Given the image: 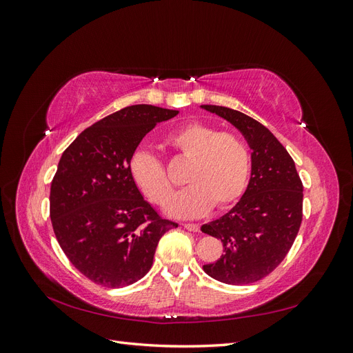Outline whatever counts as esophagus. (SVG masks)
<instances>
[{
	"label": "esophagus",
	"instance_id": "1",
	"mask_svg": "<svg viewBox=\"0 0 353 353\" xmlns=\"http://www.w3.org/2000/svg\"><path fill=\"white\" fill-rule=\"evenodd\" d=\"M184 228L188 230V231H193V232H199L200 231L199 223H184Z\"/></svg>",
	"mask_w": 353,
	"mask_h": 353
}]
</instances>
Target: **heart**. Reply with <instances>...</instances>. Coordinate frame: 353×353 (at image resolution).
Masks as SVG:
<instances>
[{
  "label": "heart",
  "instance_id": "b5f03b06",
  "mask_svg": "<svg viewBox=\"0 0 353 353\" xmlns=\"http://www.w3.org/2000/svg\"><path fill=\"white\" fill-rule=\"evenodd\" d=\"M168 144L191 162L185 175L191 185L170 203V215L197 218L212 206L227 209L243 196L250 175V153L237 135L194 122L169 134ZM130 175L154 205L165 208L172 199L174 184L162 162L145 148L132 153Z\"/></svg>",
  "mask_w": 353,
  "mask_h": 353
}]
</instances>
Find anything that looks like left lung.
<instances>
[{
	"mask_svg": "<svg viewBox=\"0 0 353 353\" xmlns=\"http://www.w3.org/2000/svg\"><path fill=\"white\" fill-rule=\"evenodd\" d=\"M234 125L252 148V174L240 201L201 231L223 244L215 263L203 265L212 279L240 285L262 280L290 250L302 223L303 185L292 156L268 128L222 105L203 104Z\"/></svg>",
	"mask_w": 353,
	"mask_h": 353,
	"instance_id": "1",
	"label": "left lung"
}]
</instances>
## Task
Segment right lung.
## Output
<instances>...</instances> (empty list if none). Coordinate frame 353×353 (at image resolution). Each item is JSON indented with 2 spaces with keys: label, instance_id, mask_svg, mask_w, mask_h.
Listing matches in <instances>:
<instances>
[{
  "label": "right lung",
  "instance_id": "obj_1",
  "mask_svg": "<svg viewBox=\"0 0 353 353\" xmlns=\"http://www.w3.org/2000/svg\"><path fill=\"white\" fill-rule=\"evenodd\" d=\"M178 114L135 104L82 131L61 154L50 218L68 259L104 287L130 285L150 271L159 240L178 223L162 219L130 175V159L159 123Z\"/></svg>",
  "mask_w": 353,
  "mask_h": 353
}]
</instances>
